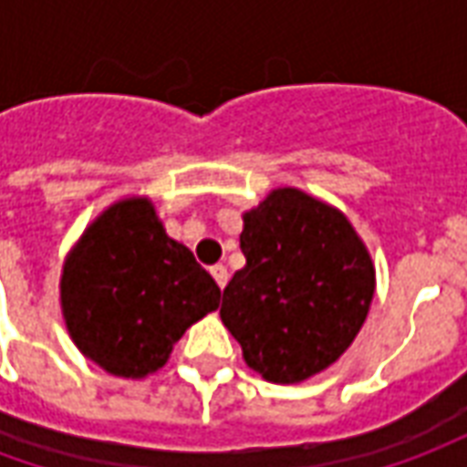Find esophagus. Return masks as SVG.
Listing matches in <instances>:
<instances>
[{
	"label": "esophagus",
	"mask_w": 467,
	"mask_h": 467,
	"mask_svg": "<svg viewBox=\"0 0 467 467\" xmlns=\"http://www.w3.org/2000/svg\"><path fill=\"white\" fill-rule=\"evenodd\" d=\"M210 273H213L214 283L220 285V290H223L224 285H227V277H230L227 267H224V265H213V267H210Z\"/></svg>",
	"instance_id": "1"
}]
</instances>
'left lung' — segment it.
<instances>
[{"label": "left lung", "instance_id": "1", "mask_svg": "<svg viewBox=\"0 0 467 467\" xmlns=\"http://www.w3.org/2000/svg\"><path fill=\"white\" fill-rule=\"evenodd\" d=\"M244 267L223 293L224 327L270 382L307 380L343 355L368 317L375 270L352 224L300 190L244 214Z\"/></svg>", "mask_w": 467, "mask_h": 467}]
</instances>
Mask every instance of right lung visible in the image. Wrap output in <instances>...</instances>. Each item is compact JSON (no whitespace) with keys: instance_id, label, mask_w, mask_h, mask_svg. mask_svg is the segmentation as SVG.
I'll return each instance as SVG.
<instances>
[{"instance_id":"1","label":"right lung","mask_w":467,"mask_h":467,"mask_svg":"<svg viewBox=\"0 0 467 467\" xmlns=\"http://www.w3.org/2000/svg\"><path fill=\"white\" fill-rule=\"evenodd\" d=\"M217 305V283L167 237L147 200L109 207L65 263L67 330L112 375L144 378L162 368L184 330Z\"/></svg>"}]
</instances>
